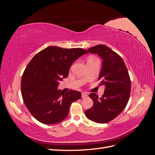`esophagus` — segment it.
Segmentation results:
<instances>
[{
  "label": "esophagus",
  "instance_id": "1",
  "mask_svg": "<svg viewBox=\"0 0 155 155\" xmlns=\"http://www.w3.org/2000/svg\"><path fill=\"white\" fill-rule=\"evenodd\" d=\"M81 96H82V97L84 98V97H87L88 94H87V93H86V92H83Z\"/></svg>",
  "mask_w": 155,
  "mask_h": 155
}]
</instances>
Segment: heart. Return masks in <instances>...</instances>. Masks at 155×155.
<instances>
[{"label": "heart", "mask_w": 155, "mask_h": 155, "mask_svg": "<svg viewBox=\"0 0 155 155\" xmlns=\"http://www.w3.org/2000/svg\"><path fill=\"white\" fill-rule=\"evenodd\" d=\"M92 59H94V58H90V59H89L88 60H92Z\"/></svg>", "instance_id": "b5f03b06"}]
</instances>
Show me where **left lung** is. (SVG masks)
<instances>
[{
	"label": "left lung",
	"instance_id": "8db88e82",
	"mask_svg": "<svg viewBox=\"0 0 155 155\" xmlns=\"http://www.w3.org/2000/svg\"><path fill=\"white\" fill-rule=\"evenodd\" d=\"M88 51L97 54L103 59L98 79L101 80L100 85L105 86V91L101 97L95 93L89 94L94 104L85 111V116L96 123H108L116 118L127 104L130 93V76L123 59L109 47L98 45Z\"/></svg>",
	"mask_w": 155,
	"mask_h": 155
}]
</instances>
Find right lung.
Segmentation results:
<instances>
[{
    "mask_svg": "<svg viewBox=\"0 0 155 155\" xmlns=\"http://www.w3.org/2000/svg\"><path fill=\"white\" fill-rule=\"evenodd\" d=\"M82 48L48 46L37 53L28 64L21 79V94L26 107L34 118L44 124H55L67 118L70 104L81 93L58 90L59 81L68 75L70 66L87 54Z\"/></svg>",
    "mask_w": 155,
    "mask_h": 155,
    "instance_id": "obj_1",
    "label": "right lung"
}]
</instances>
